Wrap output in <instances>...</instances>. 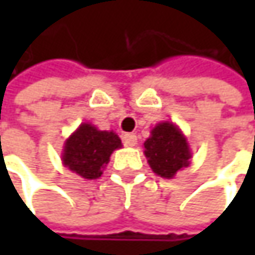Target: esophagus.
Segmentation results:
<instances>
[{
    "label": "esophagus",
    "mask_w": 255,
    "mask_h": 255,
    "mask_svg": "<svg viewBox=\"0 0 255 255\" xmlns=\"http://www.w3.org/2000/svg\"><path fill=\"white\" fill-rule=\"evenodd\" d=\"M123 140H124V144H126V146H129V147H132V146H135V144H137V135H135V134H132V132H127V134H124Z\"/></svg>",
    "instance_id": "34e87169"
}]
</instances>
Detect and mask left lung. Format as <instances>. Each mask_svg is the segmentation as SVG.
Instances as JSON below:
<instances>
[{
  "instance_id": "left-lung-1",
  "label": "left lung",
  "mask_w": 255,
  "mask_h": 255,
  "mask_svg": "<svg viewBox=\"0 0 255 255\" xmlns=\"http://www.w3.org/2000/svg\"><path fill=\"white\" fill-rule=\"evenodd\" d=\"M144 155L152 171L164 178H173L189 165L192 156L186 137L173 123H161L150 131L144 141Z\"/></svg>"
}]
</instances>
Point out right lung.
Segmentation results:
<instances>
[{
  "label": "right lung",
  "mask_w": 255,
  "mask_h": 255,
  "mask_svg": "<svg viewBox=\"0 0 255 255\" xmlns=\"http://www.w3.org/2000/svg\"><path fill=\"white\" fill-rule=\"evenodd\" d=\"M121 146V138L114 131H100L84 123L65 141L62 161L78 176L94 180L103 174L112 152Z\"/></svg>",
  "instance_id": "add662e5"
}]
</instances>
